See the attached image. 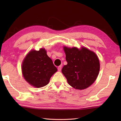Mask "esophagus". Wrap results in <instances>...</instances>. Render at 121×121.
I'll list each match as a JSON object with an SVG mask.
<instances>
[{
	"label": "esophagus",
	"mask_w": 121,
	"mask_h": 121,
	"mask_svg": "<svg viewBox=\"0 0 121 121\" xmlns=\"http://www.w3.org/2000/svg\"><path fill=\"white\" fill-rule=\"evenodd\" d=\"M61 69H62V66H61V65H60V66H58V71H61Z\"/></svg>",
	"instance_id": "1"
}]
</instances>
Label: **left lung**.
I'll list each match as a JSON object with an SVG mask.
<instances>
[{"label": "left lung", "mask_w": 121, "mask_h": 121, "mask_svg": "<svg viewBox=\"0 0 121 121\" xmlns=\"http://www.w3.org/2000/svg\"><path fill=\"white\" fill-rule=\"evenodd\" d=\"M68 64L62 73L68 83L73 88L82 90L88 88L96 81L100 70V63L96 54L85 47H63Z\"/></svg>", "instance_id": "obj_1"}]
</instances>
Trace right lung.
Listing matches in <instances>:
<instances>
[{
  "label": "right lung",
  "mask_w": 121,
  "mask_h": 121,
  "mask_svg": "<svg viewBox=\"0 0 121 121\" xmlns=\"http://www.w3.org/2000/svg\"><path fill=\"white\" fill-rule=\"evenodd\" d=\"M24 79L30 85L40 88L49 83L50 78L57 71L44 48L33 50L24 59L22 65Z\"/></svg>",
  "instance_id": "1"
}]
</instances>
